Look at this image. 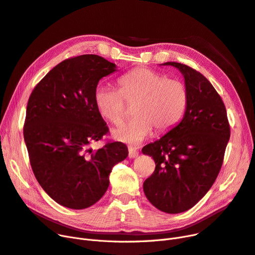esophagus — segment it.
<instances>
[{
	"instance_id": "obj_1",
	"label": "esophagus",
	"mask_w": 255,
	"mask_h": 255,
	"mask_svg": "<svg viewBox=\"0 0 255 255\" xmlns=\"http://www.w3.org/2000/svg\"><path fill=\"white\" fill-rule=\"evenodd\" d=\"M128 151H129V154H128L129 158H135V157L138 156V151L135 148H132V146H131V148L128 149Z\"/></svg>"
}]
</instances>
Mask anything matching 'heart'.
Here are the masks:
<instances>
[{"label":"heart","mask_w":255,"mask_h":255,"mask_svg":"<svg viewBox=\"0 0 255 255\" xmlns=\"http://www.w3.org/2000/svg\"><path fill=\"white\" fill-rule=\"evenodd\" d=\"M119 86L120 90L98 85L94 101L100 115L114 125L124 117L125 101H136L132 111L134 118L113 131L114 137L124 142L139 143L153 128L157 133L170 130L182 118L188 102V90L183 82L146 67L121 76Z\"/></svg>","instance_id":"obj_1"}]
</instances>
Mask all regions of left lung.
Segmentation results:
<instances>
[{"label":"left lung","mask_w":255,"mask_h":255,"mask_svg":"<svg viewBox=\"0 0 255 255\" xmlns=\"http://www.w3.org/2000/svg\"><path fill=\"white\" fill-rule=\"evenodd\" d=\"M163 65L182 72L188 102L181 123L142 148L156 164L143 191L158 210L177 214L195 206L217 179L231 126L220 95L202 73L181 63Z\"/></svg>","instance_id":"1"}]
</instances>
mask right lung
<instances>
[{
    "label": "right lung",
    "mask_w": 255,
    "mask_h": 255,
    "mask_svg": "<svg viewBox=\"0 0 255 255\" xmlns=\"http://www.w3.org/2000/svg\"><path fill=\"white\" fill-rule=\"evenodd\" d=\"M114 71V63L96 55L66 59L36 85L26 105L23 138L34 175L55 202L69 209L97 203L113 167L128 156L121 141L89 148L109 133L94 92Z\"/></svg>",
    "instance_id": "add662e5"
}]
</instances>
